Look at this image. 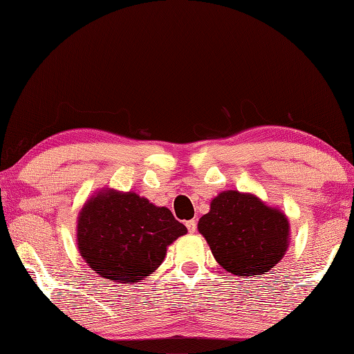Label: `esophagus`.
<instances>
[{
	"label": "esophagus",
	"instance_id": "34e87169",
	"mask_svg": "<svg viewBox=\"0 0 354 354\" xmlns=\"http://www.w3.org/2000/svg\"><path fill=\"white\" fill-rule=\"evenodd\" d=\"M186 227H187V230H189V233H195V230H197V221H195V219L186 221Z\"/></svg>",
	"mask_w": 354,
	"mask_h": 354
}]
</instances>
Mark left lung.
I'll use <instances>...</instances> for the list:
<instances>
[{
    "instance_id": "left-lung-1",
    "label": "left lung",
    "mask_w": 354,
    "mask_h": 354,
    "mask_svg": "<svg viewBox=\"0 0 354 354\" xmlns=\"http://www.w3.org/2000/svg\"><path fill=\"white\" fill-rule=\"evenodd\" d=\"M212 254L234 276H262L285 256L288 218L251 194L224 191L198 221Z\"/></svg>"
}]
</instances>
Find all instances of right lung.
Segmentation results:
<instances>
[{
    "mask_svg": "<svg viewBox=\"0 0 354 354\" xmlns=\"http://www.w3.org/2000/svg\"><path fill=\"white\" fill-rule=\"evenodd\" d=\"M186 232L169 209L157 207L135 192L106 191L80 212L77 242L93 271L124 285L159 268L167 247Z\"/></svg>",
    "mask_w": 354,
    "mask_h": 354,
    "instance_id": "1",
    "label": "right lung"
}]
</instances>
